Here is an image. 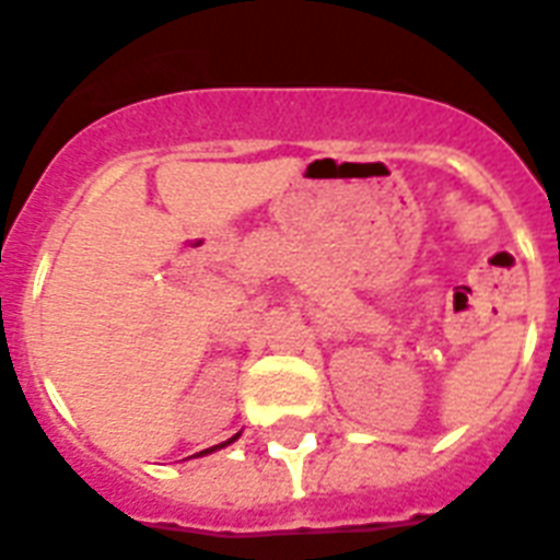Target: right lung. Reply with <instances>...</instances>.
<instances>
[{"instance_id":"right-lung-1","label":"right lung","mask_w":560,"mask_h":560,"mask_svg":"<svg viewBox=\"0 0 560 560\" xmlns=\"http://www.w3.org/2000/svg\"><path fill=\"white\" fill-rule=\"evenodd\" d=\"M241 434H235V438H230L226 440V443H221V445H212V448H207V452H198V454H212V452H218V448H224V445H230V443H235V440H238Z\"/></svg>"}]
</instances>
